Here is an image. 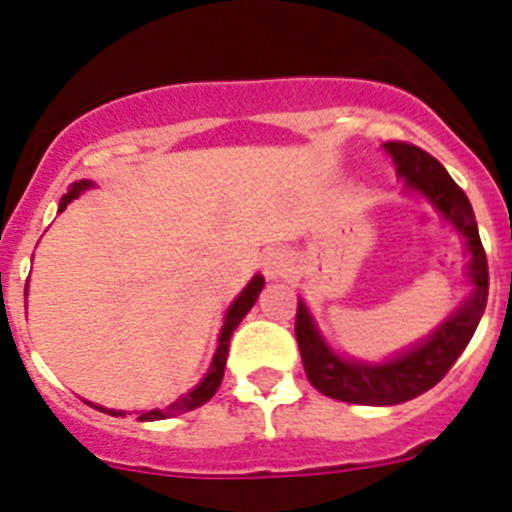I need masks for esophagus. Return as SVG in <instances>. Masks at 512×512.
Instances as JSON below:
<instances>
[{
  "label": "esophagus",
  "instance_id": "1",
  "mask_svg": "<svg viewBox=\"0 0 512 512\" xmlns=\"http://www.w3.org/2000/svg\"><path fill=\"white\" fill-rule=\"evenodd\" d=\"M261 269H264L266 279H279L287 271V253L282 248H266L261 256Z\"/></svg>",
  "mask_w": 512,
  "mask_h": 512
}]
</instances>
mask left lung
I'll list each match as a JSON object with an SVG mask.
<instances>
[{"mask_svg":"<svg viewBox=\"0 0 512 512\" xmlns=\"http://www.w3.org/2000/svg\"><path fill=\"white\" fill-rule=\"evenodd\" d=\"M384 151L395 161L397 174L405 179V187L418 192L425 202H431L438 215L464 235L467 251L472 256L467 271L474 289L464 305L433 330L431 338H425L423 343L397 359L382 361V364L341 359L333 354L315 328V320L305 302L297 300L295 336L307 379L323 395L341 402H354V405H400L436 387L472 341L487 307V292H490L487 256L479 241L477 220H474L467 194L461 192L449 171L423 148L392 140V143H384Z\"/></svg>","mask_w":512,"mask_h":512,"instance_id":"1","label":"left lung"}]
</instances>
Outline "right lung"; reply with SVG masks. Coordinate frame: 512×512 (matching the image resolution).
<instances>
[{"label": "right lung", "instance_id": "right-lung-1", "mask_svg": "<svg viewBox=\"0 0 512 512\" xmlns=\"http://www.w3.org/2000/svg\"><path fill=\"white\" fill-rule=\"evenodd\" d=\"M84 189H89V182H76L71 184V189L61 197V205H58V212L66 210V205H69L71 200H76ZM264 289V277L261 274H256V277L248 282V287L243 289L241 295L235 297L233 305L228 307V312H225V323H223V330H220V338H217V348H215V356H212V364L210 369H207L205 379H202L197 387H194L192 392H187V395H182L176 402H171L169 408L164 410H148V413H140L138 420H164V418H171V415H179V413H187V410H194L200 408V405H205L207 400H210L212 395L217 392V387H220V382H223V374H225V359H228V346H230V336H233V330L238 328V323H241L243 318H246V312L251 310L253 302H256V297H259V292ZM25 295H27V287H25ZM97 410H102V413H110V415H125V410H107L102 408V405H94Z\"/></svg>", "mask_w": 512, "mask_h": 512}]
</instances>
